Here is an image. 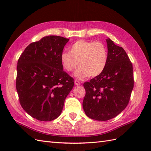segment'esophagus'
Listing matches in <instances>:
<instances>
[{"mask_svg":"<svg viewBox=\"0 0 151 151\" xmlns=\"http://www.w3.org/2000/svg\"><path fill=\"white\" fill-rule=\"evenodd\" d=\"M81 83L80 81H76H76H75V84L76 86H79V85H81Z\"/></svg>","mask_w":151,"mask_h":151,"instance_id":"esophagus-1","label":"esophagus"}]
</instances>
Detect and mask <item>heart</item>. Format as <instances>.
Returning a JSON list of instances; mask_svg holds the SVG:
<instances>
[{
  "label": "heart",
  "instance_id": "1",
  "mask_svg": "<svg viewBox=\"0 0 151 151\" xmlns=\"http://www.w3.org/2000/svg\"><path fill=\"white\" fill-rule=\"evenodd\" d=\"M108 53L101 42L78 40L70 47V52L63 51L60 55L63 68L67 72L79 67L74 73L76 78L84 79L100 75L106 67Z\"/></svg>",
  "mask_w": 151,
  "mask_h": 151
}]
</instances>
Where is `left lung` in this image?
Wrapping results in <instances>:
<instances>
[{"label": "left lung", "mask_w": 151, "mask_h": 151, "mask_svg": "<svg viewBox=\"0 0 151 151\" xmlns=\"http://www.w3.org/2000/svg\"><path fill=\"white\" fill-rule=\"evenodd\" d=\"M108 60L100 75L86 82L83 108L92 119L108 121L116 117L129 104L134 88L133 67L121 47L106 39Z\"/></svg>", "instance_id": "1"}]
</instances>
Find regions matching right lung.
<instances>
[{
  "mask_svg": "<svg viewBox=\"0 0 151 151\" xmlns=\"http://www.w3.org/2000/svg\"><path fill=\"white\" fill-rule=\"evenodd\" d=\"M69 39L48 36L30 43L19 57L16 89L22 108L39 121H50L62 113L74 86L63 70L60 55Z\"/></svg>",
  "mask_w": 151,
  "mask_h": 151,
  "instance_id": "right-lung-1",
  "label": "right lung"
}]
</instances>
